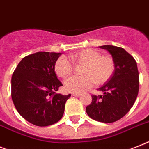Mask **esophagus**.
I'll return each instance as SVG.
<instances>
[{"instance_id":"1","label":"esophagus","mask_w":149,"mask_h":149,"mask_svg":"<svg viewBox=\"0 0 149 149\" xmlns=\"http://www.w3.org/2000/svg\"><path fill=\"white\" fill-rule=\"evenodd\" d=\"M72 95H73V96H76V97H79V96L80 95V93H72Z\"/></svg>"}]
</instances>
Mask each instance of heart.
<instances>
[{
    "instance_id": "1",
    "label": "heart",
    "mask_w": 149,
    "mask_h": 149,
    "mask_svg": "<svg viewBox=\"0 0 149 149\" xmlns=\"http://www.w3.org/2000/svg\"><path fill=\"white\" fill-rule=\"evenodd\" d=\"M72 62L83 65L81 77H71L65 80L66 91L79 93L95 85L106 83L112 77L116 69L114 59L109 55H102L94 49H85L70 56ZM69 58L62 56L56 61L54 70L58 77L66 78L74 71L73 63Z\"/></svg>"
}]
</instances>
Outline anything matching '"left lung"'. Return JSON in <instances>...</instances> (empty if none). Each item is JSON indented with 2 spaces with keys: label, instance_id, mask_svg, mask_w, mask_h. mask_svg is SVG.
Returning <instances> with one entry per match:
<instances>
[{
  "label": "left lung",
  "instance_id": "8db88e82",
  "mask_svg": "<svg viewBox=\"0 0 149 149\" xmlns=\"http://www.w3.org/2000/svg\"><path fill=\"white\" fill-rule=\"evenodd\" d=\"M100 47L111 54L116 69L112 77L99 89L103 95H92V102L86 111L94 120L111 123L125 116L135 103L139 89V75L135 60L123 48L111 45Z\"/></svg>",
  "mask_w": 149,
  "mask_h": 149
}]
</instances>
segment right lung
Listing matches in <instances>:
<instances>
[{"mask_svg":"<svg viewBox=\"0 0 149 149\" xmlns=\"http://www.w3.org/2000/svg\"><path fill=\"white\" fill-rule=\"evenodd\" d=\"M60 53L37 52L22 59L11 78V97L16 109L27 122L48 126L63 117L71 95L56 93L63 86L54 70Z\"/></svg>","mask_w":149,"mask_h":149,"instance_id":"1","label":"right lung"}]
</instances>
